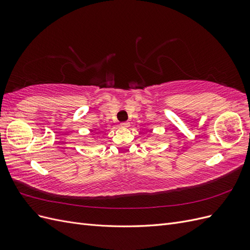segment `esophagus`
Returning a JSON list of instances; mask_svg holds the SVG:
<instances>
[{
  "label": "esophagus",
  "mask_w": 250,
  "mask_h": 250,
  "mask_svg": "<svg viewBox=\"0 0 250 250\" xmlns=\"http://www.w3.org/2000/svg\"><path fill=\"white\" fill-rule=\"evenodd\" d=\"M120 125H121V127H124V128L129 127V123H128V122H122Z\"/></svg>",
  "instance_id": "esophagus-1"
}]
</instances>
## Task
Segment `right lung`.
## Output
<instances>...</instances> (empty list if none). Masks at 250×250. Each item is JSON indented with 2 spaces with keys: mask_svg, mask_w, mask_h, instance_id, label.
<instances>
[{
  "mask_svg": "<svg viewBox=\"0 0 250 250\" xmlns=\"http://www.w3.org/2000/svg\"><path fill=\"white\" fill-rule=\"evenodd\" d=\"M92 132H93V130H92Z\"/></svg>",
  "mask_w": 250,
  "mask_h": 250,
  "instance_id": "right-lung-1",
  "label": "right lung"
}]
</instances>
